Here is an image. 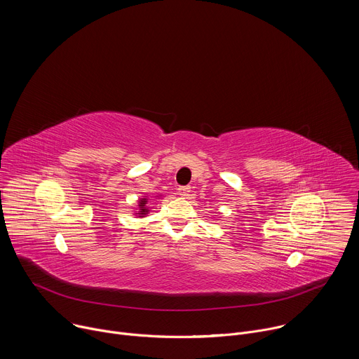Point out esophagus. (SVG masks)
I'll return each instance as SVG.
<instances>
[{"label": "esophagus", "instance_id": "esophagus-1", "mask_svg": "<svg viewBox=\"0 0 359 359\" xmlns=\"http://www.w3.org/2000/svg\"><path fill=\"white\" fill-rule=\"evenodd\" d=\"M177 190H179V194L182 197H187L189 193H190V186H180Z\"/></svg>", "mask_w": 359, "mask_h": 359}]
</instances>
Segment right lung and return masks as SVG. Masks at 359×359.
<instances>
[{"label":"right lung","instance_id":"add662e5","mask_svg":"<svg viewBox=\"0 0 359 359\" xmlns=\"http://www.w3.org/2000/svg\"><path fill=\"white\" fill-rule=\"evenodd\" d=\"M147 201H149V198L147 197H143V198H140L139 200V203H137V209H136V212H135V215L137 216V217H144L150 210H149V208H147Z\"/></svg>","mask_w":359,"mask_h":359}]
</instances>
